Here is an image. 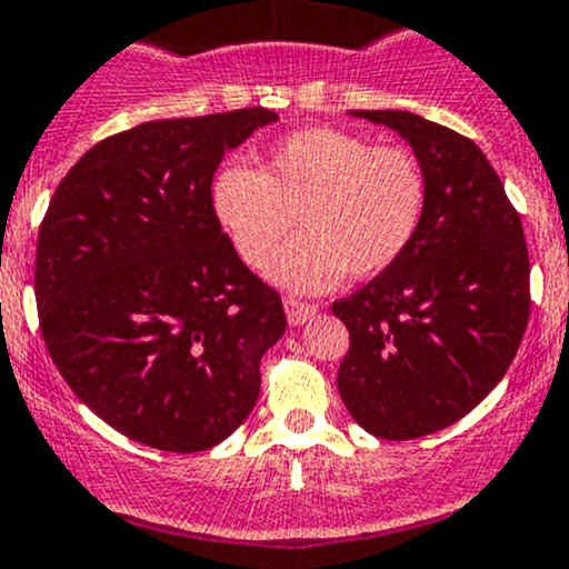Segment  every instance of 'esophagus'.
<instances>
[{
    "mask_svg": "<svg viewBox=\"0 0 569 569\" xmlns=\"http://www.w3.org/2000/svg\"><path fill=\"white\" fill-rule=\"evenodd\" d=\"M283 308H286V319H289L291 327L305 325V321L316 316V305L297 300V297H283Z\"/></svg>",
    "mask_w": 569,
    "mask_h": 569,
    "instance_id": "esophagus-1",
    "label": "esophagus"
}]
</instances>
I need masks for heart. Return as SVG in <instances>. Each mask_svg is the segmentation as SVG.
Here are the masks:
<instances>
[{"label":"heart","instance_id":"obj_1","mask_svg":"<svg viewBox=\"0 0 569 569\" xmlns=\"http://www.w3.org/2000/svg\"><path fill=\"white\" fill-rule=\"evenodd\" d=\"M220 229L239 259L269 264L278 283L319 291L343 278L387 272L409 250L428 209V171L400 143H373L340 128H305L274 141L261 171L229 163L209 188Z\"/></svg>","mask_w":569,"mask_h":569}]
</instances>
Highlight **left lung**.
<instances>
[{
  "label": "left lung",
  "mask_w": 569,
  "mask_h": 569,
  "mask_svg": "<svg viewBox=\"0 0 569 569\" xmlns=\"http://www.w3.org/2000/svg\"><path fill=\"white\" fill-rule=\"evenodd\" d=\"M398 130L428 171L415 242L332 313L349 330L338 370L368 433L406 441L469 415L507 373L529 325L521 214L475 141L409 111H355Z\"/></svg>",
  "instance_id": "8db88e82"
}]
</instances>
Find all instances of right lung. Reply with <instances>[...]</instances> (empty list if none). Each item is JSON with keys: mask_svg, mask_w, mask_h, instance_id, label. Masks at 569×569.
<instances>
[{"mask_svg": "<svg viewBox=\"0 0 569 569\" xmlns=\"http://www.w3.org/2000/svg\"><path fill=\"white\" fill-rule=\"evenodd\" d=\"M274 119L253 106L109 136L40 223L48 355L100 420L154 450L201 452L234 433L286 330L280 295L242 264L209 201L226 149Z\"/></svg>", "mask_w": 569, "mask_h": 569, "instance_id": "obj_1", "label": "right lung"}]
</instances>
